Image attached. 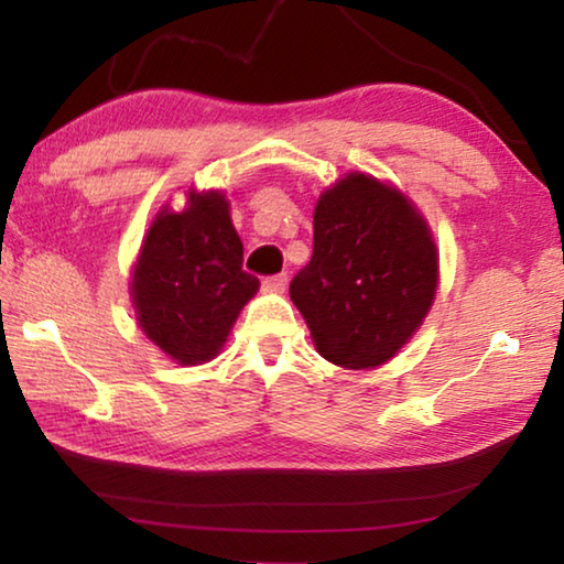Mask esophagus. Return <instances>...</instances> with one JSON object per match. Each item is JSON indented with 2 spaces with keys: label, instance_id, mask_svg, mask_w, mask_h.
Here are the masks:
<instances>
[{
  "label": "esophagus",
  "instance_id": "1",
  "mask_svg": "<svg viewBox=\"0 0 564 564\" xmlns=\"http://www.w3.org/2000/svg\"><path fill=\"white\" fill-rule=\"evenodd\" d=\"M263 285H265V291H275V293H281V291H285V285H289V275H285V273L269 275V279L263 281Z\"/></svg>",
  "mask_w": 564,
  "mask_h": 564
}]
</instances>
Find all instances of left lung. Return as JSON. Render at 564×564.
Here are the masks:
<instances>
[{"label": "left lung", "instance_id": "1", "mask_svg": "<svg viewBox=\"0 0 564 564\" xmlns=\"http://www.w3.org/2000/svg\"><path fill=\"white\" fill-rule=\"evenodd\" d=\"M433 231L398 186L350 171L318 196L313 256L291 301L333 366L378 368L413 338L435 301Z\"/></svg>", "mask_w": 564, "mask_h": 564}]
</instances>
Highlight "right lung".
Listing matches in <instances>:
<instances>
[{
	"instance_id": "add662e5",
	"label": "right lung",
	"mask_w": 564,
	"mask_h": 564,
	"mask_svg": "<svg viewBox=\"0 0 564 564\" xmlns=\"http://www.w3.org/2000/svg\"><path fill=\"white\" fill-rule=\"evenodd\" d=\"M241 265L243 243L226 194L191 186L184 208H159L131 265L139 328L178 366L214 360L261 285Z\"/></svg>"
}]
</instances>
